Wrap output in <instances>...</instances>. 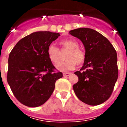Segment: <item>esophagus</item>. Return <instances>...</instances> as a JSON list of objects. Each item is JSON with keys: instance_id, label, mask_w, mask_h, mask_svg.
I'll return each mask as SVG.
<instances>
[{"instance_id": "esophagus-1", "label": "esophagus", "mask_w": 127, "mask_h": 127, "mask_svg": "<svg viewBox=\"0 0 127 127\" xmlns=\"http://www.w3.org/2000/svg\"><path fill=\"white\" fill-rule=\"evenodd\" d=\"M70 74H71V73H70V72H64L63 73V76H69Z\"/></svg>"}]
</instances>
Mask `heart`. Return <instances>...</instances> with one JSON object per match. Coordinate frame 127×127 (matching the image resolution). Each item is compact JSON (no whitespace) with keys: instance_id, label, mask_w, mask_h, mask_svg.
I'll return each instance as SVG.
<instances>
[{"instance_id":"obj_1","label":"heart","mask_w":127,"mask_h":127,"mask_svg":"<svg viewBox=\"0 0 127 127\" xmlns=\"http://www.w3.org/2000/svg\"><path fill=\"white\" fill-rule=\"evenodd\" d=\"M60 45L62 49L69 50L66 55L65 62L58 63L56 68L60 71L73 70L76 65H81L85 60V54L79 47V44L73 39L62 40L60 42ZM48 58L51 62L56 64L60 60V51L53 44H51L47 50Z\"/></svg>"}]
</instances>
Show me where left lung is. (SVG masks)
Masks as SVG:
<instances>
[{"label":"left lung","instance_id":"left-lung-1","mask_svg":"<svg viewBox=\"0 0 127 127\" xmlns=\"http://www.w3.org/2000/svg\"><path fill=\"white\" fill-rule=\"evenodd\" d=\"M80 39L85 48V60L74 74L79 81L73 85L81 101L90 105L102 104L110 97L118 77L117 53L108 39L96 30L79 28L69 32Z\"/></svg>","mask_w":127,"mask_h":127}]
</instances>
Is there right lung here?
Returning a JSON list of instances; mask_svg holds the SVG:
<instances>
[{"label": "right lung", "instance_id": "right-lung-1", "mask_svg": "<svg viewBox=\"0 0 127 127\" xmlns=\"http://www.w3.org/2000/svg\"><path fill=\"white\" fill-rule=\"evenodd\" d=\"M59 33L35 32L23 37L9 56L7 80L20 102L28 107H38L49 99L61 72L48 58L47 50Z\"/></svg>", "mask_w": 127, "mask_h": 127}]
</instances>
